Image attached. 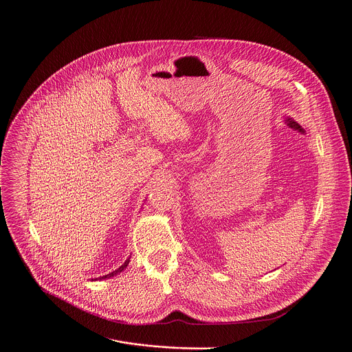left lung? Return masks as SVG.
Instances as JSON below:
<instances>
[{
    "label": "left lung",
    "mask_w": 352,
    "mask_h": 352,
    "mask_svg": "<svg viewBox=\"0 0 352 352\" xmlns=\"http://www.w3.org/2000/svg\"><path fill=\"white\" fill-rule=\"evenodd\" d=\"M285 123L290 127V129H293V130H296V131H298V133H301V134H304L305 131H304V129L297 123V122H294L292 117H285Z\"/></svg>",
    "instance_id": "obj_1"
}]
</instances>
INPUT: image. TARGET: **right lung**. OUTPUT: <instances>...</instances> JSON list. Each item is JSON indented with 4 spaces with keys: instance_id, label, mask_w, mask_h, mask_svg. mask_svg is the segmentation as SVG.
Returning a JSON list of instances; mask_svg holds the SVG:
<instances>
[{
    "instance_id": "obj_1",
    "label": "right lung",
    "mask_w": 352,
    "mask_h": 352,
    "mask_svg": "<svg viewBox=\"0 0 352 352\" xmlns=\"http://www.w3.org/2000/svg\"><path fill=\"white\" fill-rule=\"evenodd\" d=\"M130 264V257L126 260V263L122 265V267H119L117 268L116 271H113V272H110V274H107V275H104V276H100V278H96V279H92V280H102V279H110V278H113V276H116V275H119L120 272H123L126 268H127V265Z\"/></svg>"
}]
</instances>
